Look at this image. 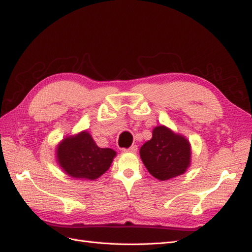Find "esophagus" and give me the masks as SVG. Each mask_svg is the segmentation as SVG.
Listing matches in <instances>:
<instances>
[{
	"label": "esophagus",
	"mask_w": 252,
	"mask_h": 252,
	"mask_svg": "<svg viewBox=\"0 0 252 252\" xmlns=\"http://www.w3.org/2000/svg\"><path fill=\"white\" fill-rule=\"evenodd\" d=\"M122 151H126V153H133V154H135L136 151H137V146H136V145H133V146H131V147L128 148V149H122Z\"/></svg>",
	"instance_id": "34e87169"
}]
</instances>
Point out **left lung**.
Listing matches in <instances>:
<instances>
[{"label": "left lung", "mask_w": 252, "mask_h": 252, "mask_svg": "<svg viewBox=\"0 0 252 252\" xmlns=\"http://www.w3.org/2000/svg\"><path fill=\"white\" fill-rule=\"evenodd\" d=\"M148 172L161 181L180 176L191 164V145L186 136L165 126L154 128L153 137L139 149Z\"/></svg>", "instance_id": "obj_1"}]
</instances>
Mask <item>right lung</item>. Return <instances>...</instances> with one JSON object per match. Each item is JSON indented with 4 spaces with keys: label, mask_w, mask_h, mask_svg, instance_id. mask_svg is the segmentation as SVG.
<instances>
[{
    "label": "right lung",
    "mask_w": 252,
    "mask_h": 252,
    "mask_svg": "<svg viewBox=\"0 0 252 252\" xmlns=\"http://www.w3.org/2000/svg\"><path fill=\"white\" fill-rule=\"evenodd\" d=\"M110 148H99L88 131L65 136L56 148V160L68 176L95 180L108 171L116 157Z\"/></svg>",
    "instance_id": "add662e5"
}]
</instances>
